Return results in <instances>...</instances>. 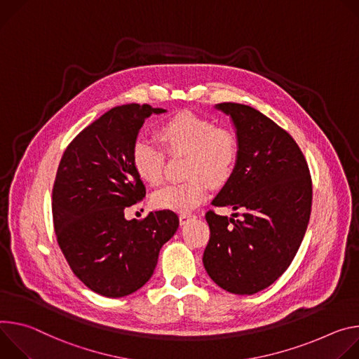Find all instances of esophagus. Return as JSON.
<instances>
[{"label":"esophagus","instance_id":"34e87169","mask_svg":"<svg viewBox=\"0 0 359 359\" xmlns=\"http://www.w3.org/2000/svg\"><path fill=\"white\" fill-rule=\"evenodd\" d=\"M192 218H195V215H192V214H181L180 215V222H181V225H184L185 222H188Z\"/></svg>","mask_w":359,"mask_h":359}]
</instances>
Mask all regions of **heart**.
<instances>
[{"label":"heart","instance_id":"obj_1","mask_svg":"<svg viewBox=\"0 0 359 359\" xmlns=\"http://www.w3.org/2000/svg\"><path fill=\"white\" fill-rule=\"evenodd\" d=\"M158 137L171 154H187L185 181L168 184L152 195L156 208L189 212L201 205L214 187L224 185L233 174L240 147L235 134L215 127L207 118L189 112L178 114L159 127ZM131 163L138 177L156 185L163 181L165 154L147 140H137L131 151Z\"/></svg>","mask_w":359,"mask_h":359}]
</instances>
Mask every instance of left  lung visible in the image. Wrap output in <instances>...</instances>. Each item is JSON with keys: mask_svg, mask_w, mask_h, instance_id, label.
<instances>
[{"mask_svg": "<svg viewBox=\"0 0 359 359\" xmlns=\"http://www.w3.org/2000/svg\"><path fill=\"white\" fill-rule=\"evenodd\" d=\"M215 108L229 115L240 154L212 205L241 210L243 218L207 212L211 236L203 262L222 290L252 295L273 284L297 255L309 222L312 181L299 147L272 119L244 104Z\"/></svg>", "mask_w": 359, "mask_h": 359, "instance_id": "obj_1", "label": "left lung"}]
</instances>
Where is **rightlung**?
<instances>
[{
    "mask_svg": "<svg viewBox=\"0 0 359 359\" xmlns=\"http://www.w3.org/2000/svg\"><path fill=\"white\" fill-rule=\"evenodd\" d=\"M163 112L148 104L111 108L71 141L58 165L53 188L58 245L79 280L108 298L145 285L180 225L168 210L141 221L124 215L145 196L131 163L133 145L145 119Z\"/></svg>",
    "mask_w": 359,
    "mask_h": 359,
    "instance_id": "obj_1",
    "label": "right lung"
}]
</instances>
